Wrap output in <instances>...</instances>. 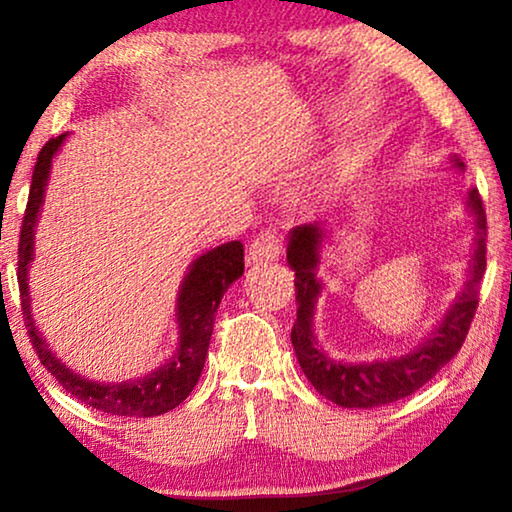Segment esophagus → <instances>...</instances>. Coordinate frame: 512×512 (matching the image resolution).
Instances as JSON below:
<instances>
[{"label": "esophagus", "instance_id": "obj_1", "mask_svg": "<svg viewBox=\"0 0 512 512\" xmlns=\"http://www.w3.org/2000/svg\"><path fill=\"white\" fill-rule=\"evenodd\" d=\"M279 254H282V240H279V233H275V230H265V233L258 235L256 240L249 244L247 263L263 265V263L277 261Z\"/></svg>", "mask_w": 512, "mask_h": 512}]
</instances>
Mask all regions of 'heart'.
<instances>
[{"instance_id":"obj_1","label":"heart","mask_w":512,"mask_h":512,"mask_svg":"<svg viewBox=\"0 0 512 512\" xmlns=\"http://www.w3.org/2000/svg\"><path fill=\"white\" fill-rule=\"evenodd\" d=\"M349 172H352V163H349V160H345V163H342V165H340V170H338V177H342V179H345Z\"/></svg>"}]
</instances>
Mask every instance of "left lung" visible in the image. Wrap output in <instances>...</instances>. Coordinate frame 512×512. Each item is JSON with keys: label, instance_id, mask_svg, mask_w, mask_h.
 Listing matches in <instances>:
<instances>
[{"label": "left lung", "instance_id": "left-lung-1", "mask_svg": "<svg viewBox=\"0 0 512 512\" xmlns=\"http://www.w3.org/2000/svg\"><path fill=\"white\" fill-rule=\"evenodd\" d=\"M452 167L461 172L464 163L452 160ZM464 207L473 216L475 226L464 289L459 291L450 310L417 347L408 349L405 354L375 361H340L319 345L317 335H314V312H317V300L324 291V282L317 270L328 237H331L328 233L333 230L328 221L305 223V226L291 230L289 244H286V263L296 272L298 303L291 342L300 368L321 396L340 408H380V405L396 403L415 394L440 368H445L454 359V354L464 345L468 326H471L475 307H478L480 282L487 265V216L478 188H471L466 193Z\"/></svg>", "mask_w": 512, "mask_h": 512}]
</instances>
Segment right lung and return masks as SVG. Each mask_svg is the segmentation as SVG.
Segmentation results:
<instances>
[{"label":"right lung","instance_id":"obj_1","mask_svg":"<svg viewBox=\"0 0 512 512\" xmlns=\"http://www.w3.org/2000/svg\"><path fill=\"white\" fill-rule=\"evenodd\" d=\"M67 137L69 135L65 132V135L48 139V144L39 151L37 165H34L32 172V186L23 216V228H20L18 286L20 298H23V317L27 324V333H30L32 345L37 347L39 359L48 368V373L74 398L86 403L88 408H95L116 417L163 415V412H170L179 403H184L200 380L202 368H205L209 340H212L214 314L219 310L223 293L244 272V247L237 240L226 242L221 247L205 251V254L188 265L186 277L177 293V307H174V324H177L179 335L177 349L158 368L125 382H95L83 377L81 373H74L67 363L58 359V354L48 345L44 333L39 331L32 314L30 279H27V272H30V265L34 261V235H37V223L41 216V207H44L51 165Z\"/></svg>","mask_w":512,"mask_h":512}]
</instances>
